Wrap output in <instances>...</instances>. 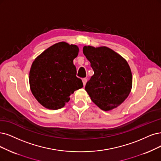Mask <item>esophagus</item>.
<instances>
[{
    "instance_id": "esophagus-1",
    "label": "esophagus",
    "mask_w": 161,
    "mask_h": 161,
    "mask_svg": "<svg viewBox=\"0 0 161 161\" xmlns=\"http://www.w3.org/2000/svg\"><path fill=\"white\" fill-rule=\"evenodd\" d=\"M82 81H83V84H84V86H86V82H87V79L86 78H84L82 80Z\"/></svg>"
}]
</instances>
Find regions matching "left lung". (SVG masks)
I'll return each instance as SVG.
<instances>
[{
  "instance_id": "1",
  "label": "left lung",
  "mask_w": 161,
  "mask_h": 161,
  "mask_svg": "<svg viewBox=\"0 0 161 161\" xmlns=\"http://www.w3.org/2000/svg\"><path fill=\"white\" fill-rule=\"evenodd\" d=\"M83 52L94 74L85 87L92 102L103 111L121 105L132 88V74L127 62L108 47L85 46Z\"/></svg>"
}]
</instances>
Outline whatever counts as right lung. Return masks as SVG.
<instances>
[{
  "label": "right lung",
  "instance_id": "1",
  "mask_svg": "<svg viewBox=\"0 0 161 161\" xmlns=\"http://www.w3.org/2000/svg\"><path fill=\"white\" fill-rule=\"evenodd\" d=\"M79 48L61 42L49 47L34 59L29 83L34 97L44 108L56 110L68 102L71 94L83 87L76 77L74 59Z\"/></svg>",
  "mask_w": 161,
  "mask_h": 161
}]
</instances>
